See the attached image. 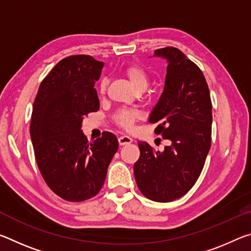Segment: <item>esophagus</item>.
<instances>
[{"instance_id":"esophagus-1","label":"esophagus","mask_w":251,"mask_h":251,"mask_svg":"<svg viewBox=\"0 0 251 251\" xmlns=\"http://www.w3.org/2000/svg\"><path fill=\"white\" fill-rule=\"evenodd\" d=\"M133 142V139H131L129 136H121L120 138H118V143H120L121 146H125V145H129V144Z\"/></svg>"}]
</instances>
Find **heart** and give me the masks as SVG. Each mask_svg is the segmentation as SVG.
<instances>
[{
  "mask_svg": "<svg viewBox=\"0 0 251 251\" xmlns=\"http://www.w3.org/2000/svg\"><path fill=\"white\" fill-rule=\"evenodd\" d=\"M126 77L136 91L145 90L150 83V76L146 70L138 64H130L125 69ZM107 90V79L101 78L100 82V92L105 94ZM141 117V113L137 109H121L114 115V121L123 129L129 130L133 128L135 122H137Z\"/></svg>",
  "mask_w": 251,
  "mask_h": 251,
  "instance_id": "obj_1",
  "label": "heart"
}]
</instances>
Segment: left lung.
Wrapping results in <instances>:
<instances>
[{"label": "left lung", "mask_w": 251, "mask_h": 251, "mask_svg": "<svg viewBox=\"0 0 251 251\" xmlns=\"http://www.w3.org/2000/svg\"><path fill=\"white\" fill-rule=\"evenodd\" d=\"M168 61L164 92L151 114L156 134L172 142L164 151L138 142L134 165L141 193L159 202L184 196L197 181L211 146V100L201 70L176 48L158 49Z\"/></svg>", "instance_id": "obj_1"}]
</instances>
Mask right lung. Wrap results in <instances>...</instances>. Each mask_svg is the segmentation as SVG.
<instances>
[{"label": "right lung", "instance_id": "obj_1", "mask_svg": "<svg viewBox=\"0 0 251 251\" xmlns=\"http://www.w3.org/2000/svg\"><path fill=\"white\" fill-rule=\"evenodd\" d=\"M103 66L90 55L63 58L42 80L33 104L29 131L37 166L50 188L69 201L100 193L118 150L114 134L104 131L88 143L82 131L83 117L100 109L94 85Z\"/></svg>", "mask_w": 251, "mask_h": 251}]
</instances>
